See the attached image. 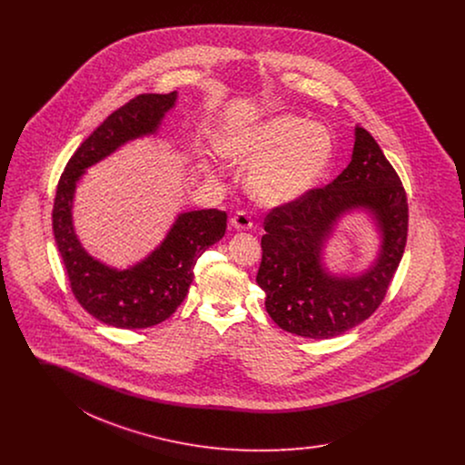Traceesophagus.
Listing matches in <instances>:
<instances>
[{"label": "esophagus", "mask_w": 465, "mask_h": 465, "mask_svg": "<svg viewBox=\"0 0 465 465\" xmlns=\"http://www.w3.org/2000/svg\"><path fill=\"white\" fill-rule=\"evenodd\" d=\"M232 226L235 228V230H239V232H242V230H251L252 228V220H251V216L247 214V213H243V211H239L233 218H232Z\"/></svg>", "instance_id": "1"}]
</instances>
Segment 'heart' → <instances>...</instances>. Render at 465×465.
I'll list each match as a JSON object with an SVG mask.
<instances>
[{
	"mask_svg": "<svg viewBox=\"0 0 465 465\" xmlns=\"http://www.w3.org/2000/svg\"><path fill=\"white\" fill-rule=\"evenodd\" d=\"M218 150L237 165H251L249 193L266 205H282L303 197L330 165V133L298 114H277L265 122L232 127Z\"/></svg>",
	"mask_w": 465,
	"mask_h": 465,
	"instance_id": "b5f03b06",
	"label": "heart"
}]
</instances>
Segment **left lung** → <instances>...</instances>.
I'll return each mask as SVG.
<instances>
[{"label": "left lung", "mask_w": 465, "mask_h": 465, "mask_svg": "<svg viewBox=\"0 0 465 465\" xmlns=\"http://www.w3.org/2000/svg\"><path fill=\"white\" fill-rule=\"evenodd\" d=\"M352 210L372 214L382 245L366 272L336 276L322 254L337 222ZM265 232L256 282L265 291L268 315L298 336H340L366 321L387 294L408 237L406 192L373 135L355 127L347 169L328 186L272 209Z\"/></svg>", "instance_id": "1"}]
</instances>
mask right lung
Returning a JSON list of instances; mask_svg holds the SVG:
<instances>
[{
    "label": "right lung",
    "mask_w": 465,
    "mask_h": 465,
    "mask_svg": "<svg viewBox=\"0 0 465 465\" xmlns=\"http://www.w3.org/2000/svg\"><path fill=\"white\" fill-rule=\"evenodd\" d=\"M176 99L177 92L141 94L113 111L69 158L57 184L52 226L69 286L92 317L114 328L143 330L169 319L186 298L197 260L207 247L222 241L226 230L224 211L181 213L163 242L125 270L90 256L76 237L73 200L78 181L125 143L156 134Z\"/></svg>",
    "instance_id": "right-lung-1"
}]
</instances>
